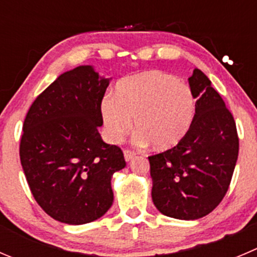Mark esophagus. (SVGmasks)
I'll return each instance as SVG.
<instances>
[{
	"label": "esophagus",
	"mask_w": 257,
	"mask_h": 257,
	"mask_svg": "<svg viewBox=\"0 0 257 257\" xmlns=\"http://www.w3.org/2000/svg\"><path fill=\"white\" fill-rule=\"evenodd\" d=\"M134 156H136V153H134L133 151H131V149H125V151H124V158H125L126 162L133 159Z\"/></svg>",
	"instance_id": "obj_1"
}]
</instances>
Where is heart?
I'll return each mask as SVG.
<instances>
[{"label":"heart","instance_id":"heart-1","mask_svg":"<svg viewBox=\"0 0 257 257\" xmlns=\"http://www.w3.org/2000/svg\"><path fill=\"white\" fill-rule=\"evenodd\" d=\"M195 114V96L187 84L162 71H146L123 79L114 96L101 101V116L111 142H119L132 128L136 142L157 149L179 143Z\"/></svg>","mask_w":257,"mask_h":257}]
</instances>
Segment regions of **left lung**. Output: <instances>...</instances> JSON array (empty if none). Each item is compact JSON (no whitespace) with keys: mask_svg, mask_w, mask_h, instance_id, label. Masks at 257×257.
Instances as JSON below:
<instances>
[{"mask_svg":"<svg viewBox=\"0 0 257 257\" xmlns=\"http://www.w3.org/2000/svg\"><path fill=\"white\" fill-rule=\"evenodd\" d=\"M188 81L197 98L189 129L173 148L148 157L154 206L178 220H197L220 205L238 156L235 119L210 79L195 69Z\"/></svg>","mask_w":257,"mask_h":257,"instance_id":"left-lung-1","label":"left lung"}]
</instances>
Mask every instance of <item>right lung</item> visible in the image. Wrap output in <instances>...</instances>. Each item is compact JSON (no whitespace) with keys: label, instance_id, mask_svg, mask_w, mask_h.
<instances>
[{"label":"right lung","instance_id":"right-lung-1","mask_svg":"<svg viewBox=\"0 0 257 257\" xmlns=\"http://www.w3.org/2000/svg\"><path fill=\"white\" fill-rule=\"evenodd\" d=\"M108 85L91 66H79L47 86L25 118L20 141L25 177L40 207L60 222L89 223L113 205L110 179L125 159L98 132Z\"/></svg>","mask_w":257,"mask_h":257}]
</instances>
